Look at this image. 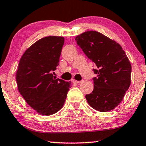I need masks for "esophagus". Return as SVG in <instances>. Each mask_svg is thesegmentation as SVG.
Returning a JSON list of instances; mask_svg holds the SVG:
<instances>
[{"mask_svg":"<svg viewBox=\"0 0 146 146\" xmlns=\"http://www.w3.org/2000/svg\"><path fill=\"white\" fill-rule=\"evenodd\" d=\"M72 82H73V83H75V84H80L82 82V81H77V80H73Z\"/></svg>","mask_w":146,"mask_h":146,"instance_id":"esophagus-1","label":"esophagus"}]
</instances>
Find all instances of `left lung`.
<instances>
[{
  "label": "left lung",
  "mask_w": 146,
  "mask_h": 146,
  "mask_svg": "<svg viewBox=\"0 0 146 146\" xmlns=\"http://www.w3.org/2000/svg\"><path fill=\"white\" fill-rule=\"evenodd\" d=\"M77 44L98 69L93 78L94 90L86 98L90 106L102 112L119 105L131 84V66L118 43L100 33L87 31L77 36Z\"/></svg>",
  "instance_id": "obj_1"
}]
</instances>
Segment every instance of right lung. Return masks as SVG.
<instances>
[{"mask_svg":"<svg viewBox=\"0 0 146 146\" xmlns=\"http://www.w3.org/2000/svg\"><path fill=\"white\" fill-rule=\"evenodd\" d=\"M62 36H47L25 52L18 66L16 79L19 92L32 108L44 115L54 114L64 106L71 82L54 76L59 64Z\"/></svg>","mask_w":146,"mask_h":146,"instance_id":"1","label":"right lung"}]
</instances>
